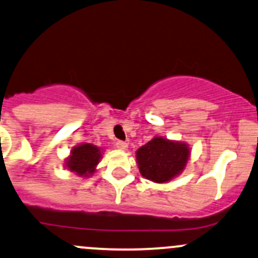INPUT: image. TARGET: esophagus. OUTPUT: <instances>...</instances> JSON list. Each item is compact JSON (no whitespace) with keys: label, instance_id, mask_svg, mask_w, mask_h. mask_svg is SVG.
Here are the masks:
<instances>
[{"label":"esophagus","instance_id":"obj_1","mask_svg":"<svg viewBox=\"0 0 258 258\" xmlns=\"http://www.w3.org/2000/svg\"><path fill=\"white\" fill-rule=\"evenodd\" d=\"M116 147H117L118 149H121V151H126L127 147H128V144L126 142H123V141H117L116 142Z\"/></svg>","mask_w":258,"mask_h":258}]
</instances>
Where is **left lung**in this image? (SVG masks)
<instances>
[{"label": "left lung", "instance_id": "1", "mask_svg": "<svg viewBox=\"0 0 258 258\" xmlns=\"http://www.w3.org/2000/svg\"><path fill=\"white\" fill-rule=\"evenodd\" d=\"M187 144L154 137L136 153L138 168L146 179L166 182L185 168L188 160Z\"/></svg>", "mask_w": 258, "mask_h": 258}]
</instances>
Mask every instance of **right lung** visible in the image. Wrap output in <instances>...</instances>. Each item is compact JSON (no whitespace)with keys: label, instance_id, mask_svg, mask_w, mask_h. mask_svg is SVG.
Segmentation results:
<instances>
[{"label":"right lung","instance_id":"1","mask_svg":"<svg viewBox=\"0 0 258 258\" xmlns=\"http://www.w3.org/2000/svg\"><path fill=\"white\" fill-rule=\"evenodd\" d=\"M100 158L101 153L98 147L83 143L71 151L66 165L71 171H75L79 176H89L95 171V166L98 165Z\"/></svg>","mask_w":258,"mask_h":258}]
</instances>
